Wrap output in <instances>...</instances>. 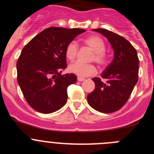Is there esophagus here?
<instances>
[{"label":"esophagus","instance_id":"esophagus-1","mask_svg":"<svg viewBox=\"0 0 154 154\" xmlns=\"http://www.w3.org/2000/svg\"><path fill=\"white\" fill-rule=\"evenodd\" d=\"M77 80H78L79 82H82L85 80V79L82 78V77H78V78H77Z\"/></svg>","mask_w":154,"mask_h":154}]
</instances>
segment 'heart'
I'll list each match as a JSON object with an SVG mask.
<instances>
[{"mask_svg": "<svg viewBox=\"0 0 154 154\" xmlns=\"http://www.w3.org/2000/svg\"><path fill=\"white\" fill-rule=\"evenodd\" d=\"M84 43L89 46L94 51L93 60L99 65H104L107 63L108 58L105 53L106 44L104 41L99 36L92 35L83 40ZM78 52V45L76 42H71L65 48V56L70 61L74 60ZM69 72L76 75L79 77H85L94 75L96 72V69L93 65H85L80 62L71 64L69 66Z\"/></svg>", "mask_w": 154, "mask_h": 154, "instance_id": "obj_1", "label": "heart"}]
</instances>
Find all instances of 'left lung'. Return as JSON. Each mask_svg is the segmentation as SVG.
Masks as SVG:
<instances>
[{"label": "left lung", "mask_w": 154, "mask_h": 154, "mask_svg": "<svg viewBox=\"0 0 154 154\" xmlns=\"http://www.w3.org/2000/svg\"><path fill=\"white\" fill-rule=\"evenodd\" d=\"M92 31L106 38L114 56L101 75L106 82L104 83L98 77L92 79L96 87L87 99L94 109L110 113L122 108L131 95L138 81L139 58L134 47L123 37L103 28Z\"/></svg>", "instance_id": "obj_1"}]
</instances>
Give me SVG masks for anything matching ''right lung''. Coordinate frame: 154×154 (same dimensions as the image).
I'll return each mask as SVG.
<instances>
[{
  "label": "right lung",
  "mask_w": 154,
  "mask_h": 154,
  "mask_svg": "<svg viewBox=\"0 0 154 154\" xmlns=\"http://www.w3.org/2000/svg\"><path fill=\"white\" fill-rule=\"evenodd\" d=\"M85 30L51 27L31 39L17 62V82L35 110L51 113L66 103L67 88L77 81L74 74H62L67 67L65 48Z\"/></svg>",
  "instance_id": "obj_1"
}]
</instances>
